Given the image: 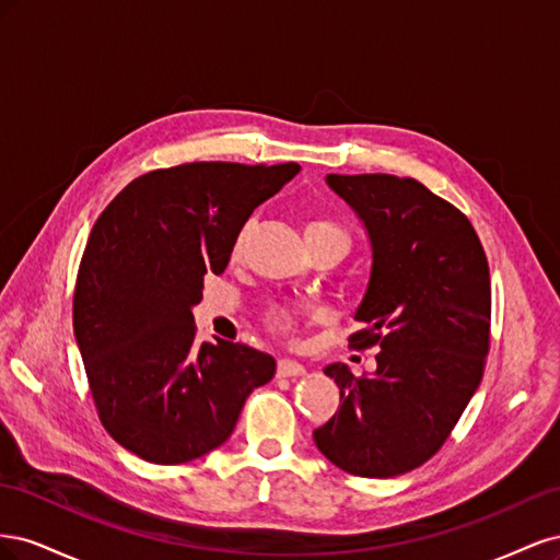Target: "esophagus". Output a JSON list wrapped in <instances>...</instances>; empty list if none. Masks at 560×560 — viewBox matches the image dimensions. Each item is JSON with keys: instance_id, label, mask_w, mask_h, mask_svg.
<instances>
[{"instance_id": "34e87169", "label": "esophagus", "mask_w": 560, "mask_h": 560, "mask_svg": "<svg viewBox=\"0 0 560 560\" xmlns=\"http://www.w3.org/2000/svg\"><path fill=\"white\" fill-rule=\"evenodd\" d=\"M306 374V366H303L301 362L296 360H280L278 362V376L280 378H292V376H303Z\"/></svg>"}]
</instances>
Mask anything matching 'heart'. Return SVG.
Instances as JSON below:
<instances>
[{"instance_id": "1", "label": "heart", "mask_w": 560, "mask_h": 560, "mask_svg": "<svg viewBox=\"0 0 560 560\" xmlns=\"http://www.w3.org/2000/svg\"><path fill=\"white\" fill-rule=\"evenodd\" d=\"M313 233H338V235H343V238H346L343 229L336 226L334 222H329V219H313V222L306 226V235H313ZM241 243H243V235H238V238H235L233 252L241 249ZM268 322H270V327H273L276 331L290 334L294 329V313L287 311V308H276V311L268 313Z\"/></svg>"}]
</instances>
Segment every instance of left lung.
<instances>
[{
  "label": "left lung",
  "mask_w": 560,
  "mask_h": 560,
  "mask_svg": "<svg viewBox=\"0 0 560 560\" xmlns=\"http://www.w3.org/2000/svg\"><path fill=\"white\" fill-rule=\"evenodd\" d=\"M362 219L371 276L350 348L378 346L374 374H325L341 406L313 432L322 455L354 477L389 479L442 448L483 376L490 273L469 219L425 184L395 175H327Z\"/></svg>",
  "instance_id": "left-lung-1"
}]
</instances>
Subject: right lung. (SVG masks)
<instances>
[{
    "instance_id": "1",
    "label": "right lung",
    "mask_w": 560,
    "mask_h": 560,
    "mask_svg": "<svg viewBox=\"0 0 560 560\" xmlns=\"http://www.w3.org/2000/svg\"><path fill=\"white\" fill-rule=\"evenodd\" d=\"M299 163H184L118 194L89 235L74 287V336L114 442L147 463L182 465L222 446L276 360L243 343H196L206 273Z\"/></svg>"
}]
</instances>
